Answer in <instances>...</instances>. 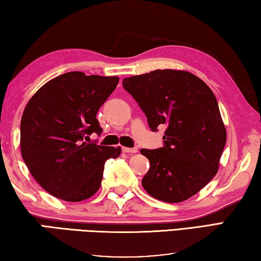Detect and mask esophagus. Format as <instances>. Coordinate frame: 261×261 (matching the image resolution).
I'll use <instances>...</instances> for the list:
<instances>
[{
    "instance_id": "34e87169",
    "label": "esophagus",
    "mask_w": 261,
    "mask_h": 261,
    "mask_svg": "<svg viewBox=\"0 0 261 261\" xmlns=\"http://www.w3.org/2000/svg\"><path fill=\"white\" fill-rule=\"evenodd\" d=\"M122 151L125 153H136L137 152V147H122Z\"/></svg>"
}]
</instances>
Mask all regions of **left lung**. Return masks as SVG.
<instances>
[{
    "instance_id": "8db88e82",
    "label": "left lung",
    "mask_w": 261,
    "mask_h": 261,
    "mask_svg": "<svg viewBox=\"0 0 261 261\" xmlns=\"http://www.w3.org/2000/svg\"><path fill=\"white\" fill-rule=\"evenodd\" d=\"M152 131L166 125L164 146L142 148L150 161L144 189L156 200L179 203L195 195L218 171L226 131L212 89L186 71L156 69L123 80Z\"/></svg>"
}]
</instances>
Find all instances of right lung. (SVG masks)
Listing matches in <instances>:
<instances>
[{
	"label": "right lung",
	"instance_id": "obj_1",
	"mask_svg": "<svg viewBox=\"0 0 261 261\" xmlns=\"http://www.w3.org/2000/svg\"><path fill=\"white\" fill-rule=\"evenodd\" d=\"M117 76L68 72L37 92L20 121V151L37 182L60 200L80 202L101 186L107 159L121 147L97 145L89 136L102 134L96 118L114 92Z\"/></svg>",
	"mask_w": 261,
	"mask_h": 261
}]
</instances>
